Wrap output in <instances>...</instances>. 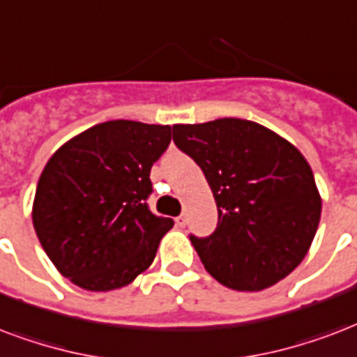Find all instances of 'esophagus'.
<instances>
[{
    "mask_svg": "<svg viewBox=\"0 0 357 357\" xmlns=\"http://www.w3.org/2000/svg\"><path fill=\"white\" fill-rule=\"evenodd\" d=\"M186 222H188V220H186V216H184V214H181V216H176V218H175V224L178 227L186 226Z\"/></svg>",
    "mask_w": 357,
    "mask_h": 357,
    "instance_id": "1",
    "label": "esophagus"
}]
</instances>
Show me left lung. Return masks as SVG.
Here are the masks:
<instances>
[{
    "instance_id": "8db88e82",
    "label": "left lung",
    "mask_w": 357,
    "mask_h": 357,
    "mask_svg": "<svg viewBox=\"0 0 357 357\" xmlns=\"http://www.w3.org/2000/svg\"><path fill=\"white\" fill-rule=\"evenodd\" d=\"M173 141L205 173L218 207L216 231L190 237L211 277L237 291L265 290L288 277L307 256L321 214L301 152L241 118L175 124Z\"/></svg>"
}]
</instances>
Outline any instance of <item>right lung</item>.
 Here are the masks:
<instances>
[{
	"mask_svg": "<svg viewBox=\"0 0 357 357\" xmlns=\"http://www.w3.org/2000/svg\"><path fill=\"white\" fill-rule=\"evenodd\" d=\"M171 126L111 120L56 150L37 182L31 220L50 261L88 291L124 288L149 269L173 220L152 214L150 169Z\"/></svg>",
	"mask_w": 357,
	"mask_h": 357,
	"instance_id": "1",
	"label": "right lung"
}]
</instances>
